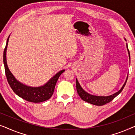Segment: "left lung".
I'll return each instance as SVG.
<instances>
[{"instance_id": "1", "label": "left lung", "mask_w": 135, "mask_h": 135, "mask_svg": "<svg viewBox=\"0 0 135 135\" xmlns=\"http://www.w3.org/2000/svg\"><path fill=\"white\" fill-rule=\"evenodd\" d=\"M125 41H127L126 39L125 38ZM127 49L128 50V55H129V58L130 60V51L128 50V45L127 44ZM127 79H128V75H127L126 80L124 84H123V86H122V88L120 89L119 91L116 93L112 94L111 95L109 96H106V97H103V96H96L93 95L91 94L87 93V92L85 91V90L82 88V86H80V84L76 79V88H77V91L78 93L79 97L81 98V99L82 100L87 102L90 104H93V105H97V106H103V105L106 104V103H108L111 101L112 99H114V98H115L118 95H119L121 93V91H122V90L124 88L125 85H126Z\"/></svg>"}]
</instances>
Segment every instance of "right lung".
Wrapping results in <instances>:
<instances>
[{
  "label": "right lung",
  "mask_w": 135,
  "mask_h": 135,
  "mask_svg": "<svg viewBox=\"0 0 135 135\" xmlns=\"http://www.w3.org/2000/svg\"><path fill=\"white\" fill-rule=\"evenodd\" d=\"M8 36L7 38L6 46L3 51V64H4L5 75L10 87L18 97L22 98L29 102L41 103L49 99L54 92L55 87L57 80L60 75L65 70L62 69L57 73L54 76L51 77L44 85L40 86H30L22 84L19 82L8 69L7 62V49L9 40Z\"/></svg>",
  "instance_id": "right-lung-1"
}]
</instances>
